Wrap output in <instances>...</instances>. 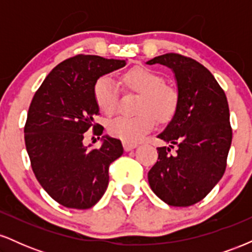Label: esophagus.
I'll use <instances>...</instances> for the list:
<instances>
[{"mask_svg": "<svg viewBox=\"0 0 252 252\" xmlns=\"http://www.w3.org/2000/svg\"><path fill=\"white\" fill-rule=\"evenodd\" d=\"M136 147H137V144L136 143H129V142H123V148L126 152H129V150L131 149H135Z\"/></svg>", "mask_w": 252, "mask_h": 252, "instance_id": "34e87169", "label": "esophagus"}]
</instances>
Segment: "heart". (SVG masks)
Returning <instances> with one entry per match:
<instances>
[{
    "instance_id": "obj_1",
    "label": "heart",
    "mask_w": 252,
    "mask_h": 252,
    "mask_svg": "<svg viewBox=\"0 0 252 252\" xmlns=\"http://www.w3.org/2000/svg\"><path fill=\"white\" fill-rule=\"evenodd\" d=\"M121 82L128 91L137 92L140 98L135 116H118L110 121L109 132L124 142L140 141L153 130L155 118L158 122H168L179 108V94L167 85L164 78L150 68L135 66L121 76ZM94 98L97 106L105 115H112L118 105V90L111 78L100 77L94 85Z\"/></svg>"
}]
</instances>
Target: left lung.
I'll list each match as a JSON object with an SVG mask.
<instances>
[{"label":"left lung","mask_w":252,"mask_h":252,"mask_svg":"<svg viewBox=\"0 0 252 252\" xmlns=\"http://www.w3.org/2000/svg\"><path fill=\"white\" fill-rule=\"evenodd\" d=\"M147 63L172 68L179 94L178 111L158 135L169 147L158 148L148 173L150 189L170 206H190L209 194L226 168L232 141L226 96L213 74L192 58L167 53Z\"/></svg>","instance_id":"obj_1"}]
</instances>
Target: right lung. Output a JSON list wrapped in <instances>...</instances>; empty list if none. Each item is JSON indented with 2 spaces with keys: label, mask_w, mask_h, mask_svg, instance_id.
<instances>
[{
  "label": "right lung",
  "mask_w": 252,
  "mask_h": 252,
  "mask_svg": "<svg viewBox=\"0 0 252 252\" xmlns=\"http://www.w3.org/2000/svg\"><path fill=\"white\" fill-rule=\"evenodd\" d=\"M126 60L78 54L63 60L46 77L28 109L25 143L32 169L42 189L68 209L96 205L109 184V166L123 154L120 140L104 136L100 148L83 144L99 108L94 85L104 74L126 66ZM99 138V137H98Z\"/></svg>",
  "instance_id": "add662e5"
}]
</instances>
